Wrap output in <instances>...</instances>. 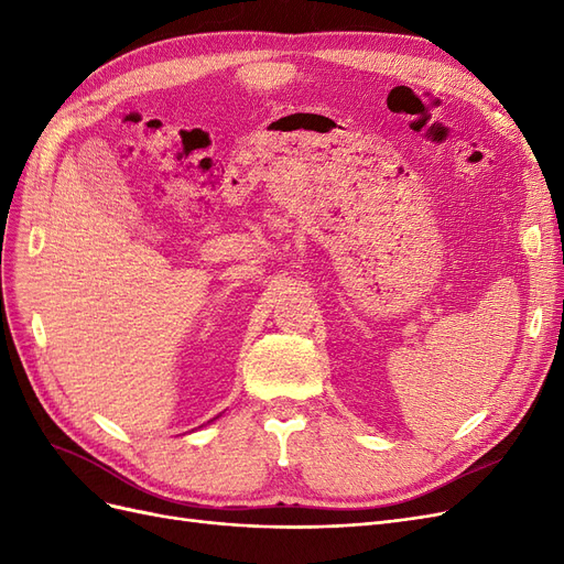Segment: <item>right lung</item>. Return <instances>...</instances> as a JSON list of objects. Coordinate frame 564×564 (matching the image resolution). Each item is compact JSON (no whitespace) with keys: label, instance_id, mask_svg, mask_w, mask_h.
Listing matches in <instances>:
<instances>
[{"label":"right lung","instance_id":"right-lung-1","mask_svg":"<svg viewBox=\"0 0 564 564\" xmlns=\"http://www.w3.org/2000/svg\"><path fill=\"white\" fill-rule=\"evenodd\" d=\"M212 421H214V419H212Z\"/></svg>","mask_w":564,"mask_h":564}]
</instances>
